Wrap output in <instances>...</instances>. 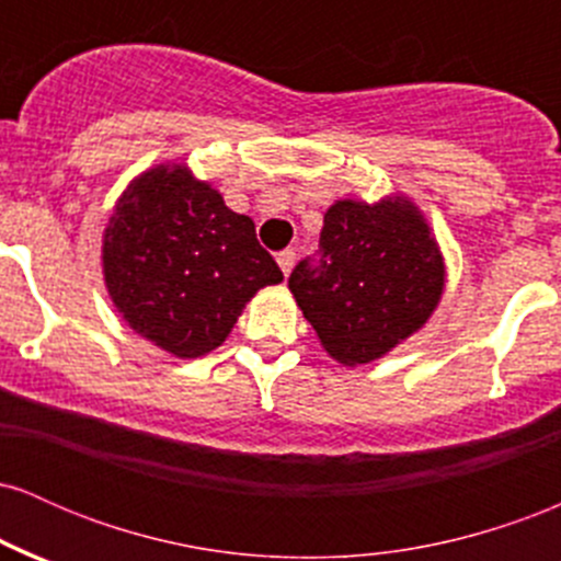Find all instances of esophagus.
Segmentation results:
<instances>
[{
	"label": "esophagus",
	"instance_id": "1",
	"mask_svg": "<svg viewBox=\"0 0 561 561\" xmlns=\"http://www.w3.org/2000/svg\"><path fill=\"white\" fill-rule=\"evenodd\" d=\"M276 263H279V268L282 272H285V276L293 272V266H295V250H282L279 255H276Z\"/></svg>",
	"mask_w": 561,
	"mask_h": 561
}]
</instances>
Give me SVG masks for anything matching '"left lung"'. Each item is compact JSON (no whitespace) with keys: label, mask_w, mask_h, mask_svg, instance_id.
Wrapping results in <instances>:
<instances>
[{"label":"left lung","mask_w":561,"mask_h":561,"mask_svg":"<svg viewBox=\"0 0 561 561\" xmlns=\"http://www.w3.org/2000/svg\"><path fill=\"white\" fill-rule=\"evenodd\" d=\"M443 259L409 199H340L317 255L289 274L302 317L340 364H369L416 332L443 293Z\"/></svg>","instance_id":"8db88e82"}]
</instances>
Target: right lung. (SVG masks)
I'll list each match as a JSON object with an SVG mask.
<instances>
[{
  "instance_id": "right-lung-1",
  "label": "right lung",
  "mask_w": 561,
  "mask_h": 561,
  "mask_svg": "<svg viewBox=\"0 0 561 561\" xmlns=\"http://www.w3.org/2000/svg\"><path fill=\"white\" fill-rule=\"evenodd\" d=\"M102 263L128 327L179 358L221 345L244 302L282 282L255 224L184 165H158L128 184L105 229Z\"/></svg>"
}]
</instances>
